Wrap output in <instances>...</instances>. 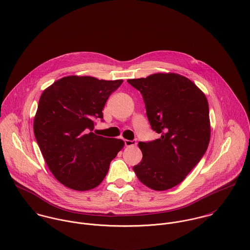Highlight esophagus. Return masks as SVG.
<instances>
[{
	"label": "esophagus",
	"mask_w": 250,
	"mask_h": 250,
	"mask_svg": "<svg viewBox=\"0 0 250 250\" xmlns=\"http://www.w3.org/2000/svg\"><path fill=\"white\" fill-rule=\"evenodd\" d=\"M125 144L126 147H131V146H136V141L135 140H128V139H125Z\"/></svg>",
	"instance_id": "34e87169"
}]
</instances>
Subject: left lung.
<instances>
[{
	"label": "left lung",
	"instance_id": "left-lung-1",
	"mask_svg": "<svg viewBox=\"0 0 250 250\" xmlns=\"http://www.w3.org/2000/svg\"><path fill=\"white\" fill-rule=\"evenodd\" d=\"M127 82L143 96L153 130L161 137L139 142L133 171L147 188L163 191L181 184L205 154L211 135L205 94L188 77L158 72Z\"/></svg>",
	"mask_w": 250,
	"mask_h": 250
}]
</instances>
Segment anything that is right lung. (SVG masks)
<instances>
[{
    "label": "right lung",
    "mask_w": 250,
    "mask_h": 250,
    "mask_svg": "<svg viewBox=\"0 0 250 250\" xmlns=\"http://www.w3.org/2000/svg\"><path fill=\"white\" fill-rule=\"evenodd\" d=\"M123 79L64 76L47 87L39 99L33 130L49 170L64 187L85 191L105 179L111 161L125 142L92 132L93 121Z\"/></svg>",
    "instance_id": "add662e5"
}]
</instances>
